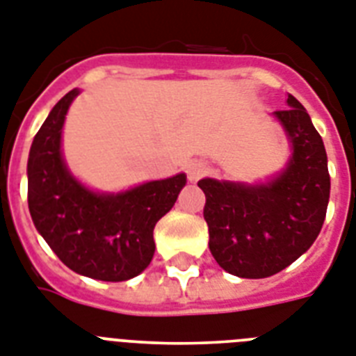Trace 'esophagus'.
Masks as SVG:
<instances>
[{
  "label": "esophagus",
  "instance_id": "esophagus-1",
  "mask_svg": "<svg viewBox=\"0 0 356 356\" xmlns=\"http://www.w3.org/2000/svg\"><path fill=\"white\" fill-rule=\"evenodd\" d=\"M207 171H209V165L204 160H195L187 165V175H189V180L193 181L200 180L202 176H205Z\"/></svg>",
  "mask_w": 356,
  "mask_h": 356
}]
</instances>
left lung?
Returning a JSON list of instances; mask_svg holds the SVG:
<instances>
[{
	"label": "left lung",
	"mask_w": 356,
	"mask_h": 356,
	"mask_svg": "<svg viewBox=\"0 0 356 356\" xmlns=\"http://www.w3.org/2000/svg\"><path fill=\"white\" fill-rule=\"evenodd\" d=\"M287 105L275 113L293 143L280 176L266 185L198 181L209 249L234 277L267 278L286 269L313 245L325 220L331 180L324 142L295 96Z\"/></svg>",
	"instance_id": "obj_1"
}]
</instances>
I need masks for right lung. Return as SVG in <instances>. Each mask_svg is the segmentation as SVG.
<instances>
[{"label":"right lung","mask_w":356,"mask_h":356,"mask_svg":"<svg viewBox=\"0 0 356 356\" xmlns=\"http://www.w3.org/2000/svg\"><path fill=\"white\" fill-rule=\"evenodd\" d=\"M70 90L47 116L29 154V211L56 257L83 277L123 282L145 269L154 254L152 231L171 211L185 175L149 181L120 195H98L70 176L61 158V127Z\"/></svg>","instance_id":"1"}]
</instances>
